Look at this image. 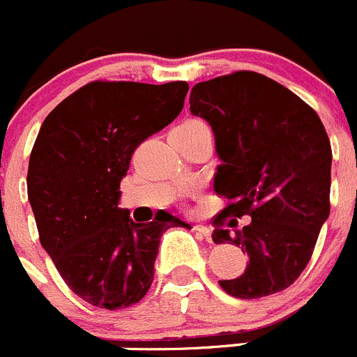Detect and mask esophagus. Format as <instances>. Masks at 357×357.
Segmentation results:
<instances>
[{
    "label": "esophagus",
    "mask_w": 357,
    "mask_h": 357,
    "mask_svg": "<svg viewBox=\"0 0 357 357\" xmlns=\"http://www.w3.org/2000/svg\"><path fill=\"white\" fill-rule=\"evenodd\" d=\"M192 230H195L196 234H200L205 241H211L212 230L208 227H205V225H195V227H192Z\"/></svg>",
    "instance_id": "1"
}]
</instances>
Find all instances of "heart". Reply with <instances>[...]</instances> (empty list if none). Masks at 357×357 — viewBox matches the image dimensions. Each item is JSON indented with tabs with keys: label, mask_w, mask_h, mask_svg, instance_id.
<instances>
[{
	"label": "heart",
	"mask_w": 357,
	"mask_h": 357,
	"mask_svg": "<svg viewBox=\"0 0 357 357\" xmlns=\"http://www.w3.org/2000/svg\"><path fill=\"white\" fill-rule=\"evenodd\" d=\"M181 126H185V127H207L204 122H200V120H185V122L181 123Z\"/></svg>",
	"instance_id": "obj_1"
}]
</instances>
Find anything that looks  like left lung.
Returning a JSON list of instances; mask_svg holds the SVG:
<instances>
[{"label":"left lung","instance_id":"obj_1","mask_svg":"<svg viewBox=\"0 0 357 357\" xmlns=\"http://www.w3.org/2000/svg\"><path fill=\"white\" fill-rule=\"evenodd\" d=\"M189 104L214 132L221 159L214 191L231 200L214 219L212 241L241 246L250 257L241 276L219 285L238 299L285 290L308 266L329 218L333 153L319 114L251 70L195 84ZM228 215H251L252 223L230 234L222 228Z\"/></svg>","mask_w":357,"mask_h":357}]
</instances>
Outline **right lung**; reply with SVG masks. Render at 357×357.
<instances>
[{
	"label": "right lung",
	"instance_id": "add662e5",
	"mask_svg": "<svg viewBox=\"0 0 357 357\" xmlns=\"http://www.w3.org/2000/svg\"><path fill=\"white\" fill-rule=\"evenodd\" d=\"M188 90L185 81H93L42 123L28 166L38 237L68 289L91 306L139 303L152 285L162 234L191 228L166 211L134 223L119 207L134 150L178 116Z\"/></svg>",
	"mask_w": 357,
	"mask_h": 357
}]
</instances>
